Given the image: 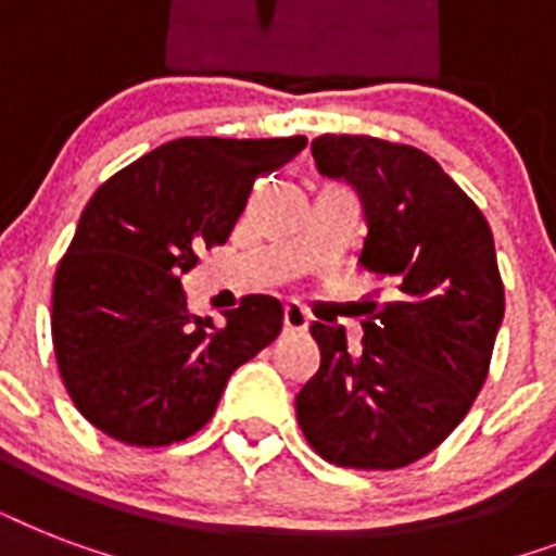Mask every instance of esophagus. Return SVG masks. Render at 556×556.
<instances>
[{"label":"esophagus","mask_w":556,"mask_h":556,"mask_svg":"<svg viewBox=\"0 0 556 556\" xmlns=\"http://www.w3.org/2000/svg\"><path fill=\"white\" fill-rule=\"evenodd\" d=\"M308 314H305V308L300 303H286V308H282V326H286L288 334H303V331H308Z\"/></svg>","instance_id":"1"}]
</instances>
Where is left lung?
I'll use <instances>...</instances> for the list:
<instances>
[{
    "label": "left lung",
    "instance_id": "1",
    "mask_svg": "<svg viewBox=\"0 0 556 556\" xmlns=\"http://www.w3.org/2000/svg\"><path fill=\"white\" fill-rule=\"evenodd\" d=\"M312 155L320 176L357 192L361 265L392 291L369 303L361 352L343 326L314 323L320 369L296 392V421L326 462L395 470L439 447L482 389L505 317L493 233L415 147L320 135Z\"/></svg>",
    "mask_w": 556,
    "mask_h": 556
}]
</instances>
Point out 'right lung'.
<instances>
[{"label":"right lung","instance_id":"right-lung-1","mask_svg":"<svg viewBox=\"0 0 556 556\" xmlns=\"http://www.w3.org/2000/svg\"><path fill=\"white\" fill-rule=\"evenodd\" d=\"M308 138H178L100 187L54 277L56 366L109 439L164 447L201 430L227 378L277 340L282 305L251 294L216 326L187 312L195 251L225 244L256 178Z\"/></svg>","mask_w":556,"mask_h":556}]
</instances>
